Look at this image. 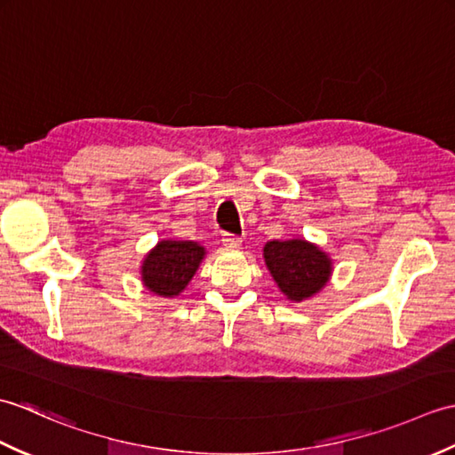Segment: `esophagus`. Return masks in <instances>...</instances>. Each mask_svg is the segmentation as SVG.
Segmentation results:
<instances>
[{
  "label": "esophagus",
  "mask_w": 455,
  "mask_h": 455,
  "mask_svg": "<svg viewBox=\"0 0 455 455\" xmlns=\"http://www.w3.org/2000/svg\"><path fill=\"white\" fill-rule=\"evenodd\" d=\"M222 244L228 246V248H238L240 244H243V238L236 236V235L225 233V235H222Z\"/></svg>",
  "instance_id": "esophagus-1"
}]
</instances>
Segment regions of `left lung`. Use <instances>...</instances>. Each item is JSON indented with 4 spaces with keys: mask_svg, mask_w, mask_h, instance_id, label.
I'll return each instance as SVG.
<instances>
[{
    "mask_svg": "<svg viewBox=\"0 0 455 455\" xmlns=\"http://www.w3.org/2000/svg\"><path fill=\"white\" fill-rule=\"evenodd\" d=\"M264 258L269 274L291 301H303L321 291L331 275V259L305 240H272L264 248Z\"/></svg>",
    "mask_w": 455,
    "mask_h": 455,
    "instance_id": "8db88e82",
    "label": "left lung"
}]
</instances>
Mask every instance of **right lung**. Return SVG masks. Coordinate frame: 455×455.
<instances>
[{"label": "right lung", "mask_w": 455, "mask_h": 455, "mask_svg": "<svg viewBox=\"0 0 455 455\" xmlns=\"http://www.w3.org/2000/svg\"><path fill=\"white\" fill-rule=\"evenodd\" d=\"M205 256L197 243L189 240H162L142 264V282L160 297L180 295L196 275Z\"/></svg>", "instance_id": "1"}]
</instances>
